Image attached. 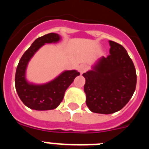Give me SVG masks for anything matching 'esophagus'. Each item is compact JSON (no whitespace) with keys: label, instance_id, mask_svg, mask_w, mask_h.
I'll return each mask as SVG.
<instances>
[{"label":"esophagus","instance_id":"34e87169","mask_svg":"<svg viewBox=\"0 0 149 149\" xmlns=\"http://www.w3.org/2000/svg\"><path fill=\"white\" fill-rule=\"evenodd\" d=\"M87 68H88L87 65L82 64V65H81L80 66H79V72H81V74H83L84 72H85L86 70H87Z\"/></svg>","mask_w":149,"mask_h":149}]
</instances>
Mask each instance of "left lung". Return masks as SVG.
Instances as JSON below:
<instances>
[{
    "label": "left lung",
    "instance_id": "1",
    "mask_svg": "<svg viewBox=\"0 0 149 149\" xmlns=\"http://www.w3.org/2000/svg\"><path fill=\"white\" fill-rule=\"evenodd\" d=\"M110 55L98 59L93 69L83 74L86 79V104L93 113L110 114L125 106L136 85L134 63L123 46L109 41Z\"/></svg>",
    "mask_w": 149,
    "mask_h": 149
}]
</instances>
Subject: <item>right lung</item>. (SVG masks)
I'll return each mask as SVG.
<instances>
[{"instance_id": "right-lung-1", "label": "right lung", "mask_w": 149, "mask_h": 149, "mask_svg": "<svg viewBox=\"0 0 149 149\" xmlns=\"http://www.w3.org/2000/svg\"><path fill=\"white\" fill-rule=\"evenodd\" d=\"M61 39L57 33L46 34L37 38L24 52L17 66L15 84L17 93L24 105L36 110H49L56 108L63 101L65 92L77 76V71H64L56 78L43 84L27 81L26 69L36 52L45 44L56 43Z\"/></svg>"}]
</instances>
